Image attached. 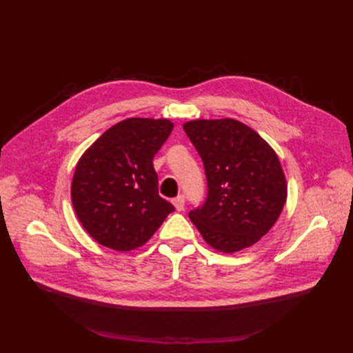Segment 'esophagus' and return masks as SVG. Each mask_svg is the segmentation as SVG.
<instances>
[{
  "mask_svg": "<svg viewBox=\"0 0 353 353\" xmlns=\"http://www.w3.org/2000/svg\"><path fill=\"white\" fill-rule=\"evenodd\" d=\"M172 203H174L177 211H183V209H185V197L181 194V196H177L174 200H172Z\"/></svg>",
  "mask_w": 353,
  "mask_h": 353,
  "instance_id": "1",
  "label": "esophagus"
}]
</instances>
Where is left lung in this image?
Wrapping results in <instances>:
<instances>
[{
	"instance_id": "obj_1",
	"label": "left lung",
	"mask_w": 353,
	"mask_h": 353,
	"mask_svg": "<svg viewBox=\"0 0 353 353\" xmlns=\"http://www.w3.org/2000/svg\"><path fill=\"white\" fill-rule=\"evenodd\" d=\"M205 167L208 194L190 212L214 249H245L273 228L287 200V183L267 142L236 119H196L183 124Z\"/></svg>"
}]
</instances>
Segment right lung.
<instances>
[{"label":"right lung","instance_id":"1","mask_svg":"<svg viewBox=\"0 0 353 353\" xmlns=\"http://www.w3.org/2000/svg\"><path fill=\"white\" fill-rule=\"evenodd\" d=\"M171 130L168 119H124L80 157L71 199L80 223L97 243L119 252L137 249L174 211L157 192L153 167Z\"/></svg>","mask_w":353,"mask_h":353}]
</instances>
